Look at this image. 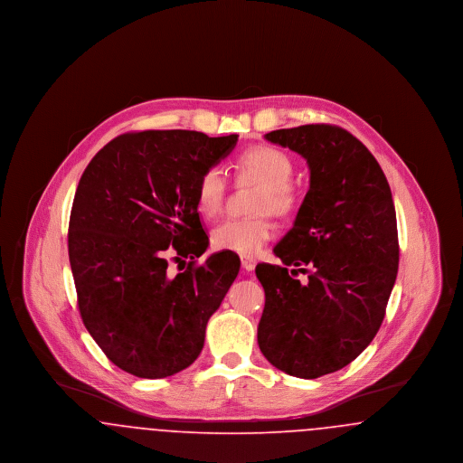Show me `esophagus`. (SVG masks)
Segmentation results:
<instances>
[{
  "label": "esophagus",
  "instance_id": "1",
  "mask_svg": "<svg viewBox=\"0 0 463 463\" xmlns=\"http://www.w3.org/2000/svg\"><path fill=\"white\" fill-rule=\"evenodd\" d=\"M241 265L244 270H248V272H250V270H253V269H255V265H257V260H255L253 257H244V255H242Z\"/></svg>",
  "mask_w": 463,
  "mask_h": 463
}]
</instances>
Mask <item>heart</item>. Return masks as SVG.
I'll return each instance as SVG.
<instances>
[{
    "label": "heart",
    "instance_id": "1",
    "mask_svg": "<svg viewBox=\"0 0 463 463\" xmlns=\"http://www.w3.org/2000/svg\"><path fill=\"white\" fill-rule=\"evenodd\" d=\"M234 170L240 182L259 185L253 199V212L259 215L223 221L212 231V244L221 251H234L244 257L255 255L274 234V225L264 212L289 217L297 208V193L289 180L293 163L287 153L272 146H255L236 157ZM227 194V180L221 168H208L198 182L196 201L204 219L221 213Z\"/></svg>",
    "mask_w": 463,
    "mask_h": 463
}]
</instances>
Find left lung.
I'll list each match as a JSON object with an SVG mask.
<instances>
[{"label":"left lung","mask_w":463,"mask_h":463,"mask_svg":"<svg viewBox=\"0 0 463 463\" xmlns=\"http://www.w3.org/2000/svg\"><path fill=\"white\" fill-rule=\"evenodd\" d=\"M265 138L306 157L310 187L274 248L285 265L255 269L265 289L259 347L278 370L317 378L354 361L383 321L399 265L396 208L378 161L353 133L304 125ZM298 271L309 281L295 280Z\"/></svg>","instance_id":"obj_1"}]
</instances>
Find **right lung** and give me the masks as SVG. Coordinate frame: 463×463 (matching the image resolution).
Returning a JSON list of instances; mask_svg holds the SVG:
<instances>
[{
  "label": "right lung",
  "mask_w": 463,
  "mask_h": 463,
  "mask_svg": "<svg viewBox=\"0 0 463 463\" xmlns=\"http://www.w3.org/2000/svg\"><path fill=\"white\" fill-rule=\"evenodd\" d=\"M236 142V133H125L81 175L67 236L78 307L97 345L127 373L165 378L191 366L240 272V259L223 251L196 262L208 248L199 178ZM170 245L176 258L192 259L176 277L167 272Z\"/></svg>",
  "instance_id": "obj_1"
}]
</instances>
